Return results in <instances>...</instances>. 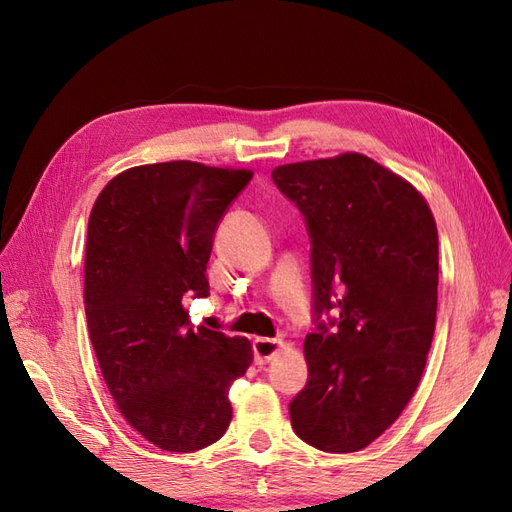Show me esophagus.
<instances>
[{
    "instance_id": "obj_1",
    "label": "esophagus",
    "mask_w": 512,
    "mask_h": 512,
    "mask_svg": "<svg viewBox=\"0 0 512 512\" xmlns=\"http://www.w3.org/2000/svg\"><path fill=\"white\" fill-rule=\"evenodd\" d=\"M280 348H282L280 339H267V337L254 339L252 350H254V361H256V365H267Z\"/></svg>"
}]
</instances>
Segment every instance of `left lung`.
<instances>
[{"instance_id": "1", "label": "left lung", "mask_w": 512, "mask_h": 512, "mask_svg": "<svg viewBox=\"0 0 512 512\" xmlns=\"http://www.w3.org/2000/svg\"><path fill=\"white\" fill-rule=\"evenodd\" d=\"M271 179L312 243L309 376L290 423L320 451H361L423 376L438 307L436 220L406 179L361 153L277 166Z\"/></svg>"}]
</instances>
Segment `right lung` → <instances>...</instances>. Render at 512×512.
Listing matches in <instances>:
<instances>
[{
  "label": "right lung",
  "mask_w": 512,
  "mask_h": 512,
  "mask_svg": "<svg viewBox=\"0 0 512 512\" xmlns=\"http://www.w3.org/2000/svg\"><path fill=\"white\" fill-rule=\"evenodd\" d=\"M250 170L162 162L126 170L100 192L87 226L85 314L104 382L126 421L170 453L218 442L245 337L194 329L183 299L209 294L207 262Z\"/></svg>",
  "instance_id": "right-lung-1"
}]
</instances>
